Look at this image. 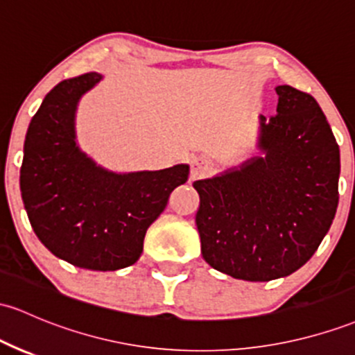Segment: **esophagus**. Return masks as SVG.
Here are the masks:
<instances>
[{
  "label": "esophagus",
  "instance_id": "1",
  "mask_svg": "<svg viewBox=\"0 0 355 355\" xmlns=\"http://www.w3.org/2000/svg\"><path fill=\"white\" fill-rule=\"evenodd\" d=\"M207 171V162H205L204 158H196L192 163V171H190V175H192V178H197V177H202V175Z\"/></svg>",
  "mask_w": 355,
  "mask_h": 355
}]
</instances>
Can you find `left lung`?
<instances>
[{"label":"left lung","mask_w":355,"mask_h":355,"mask_svg":"<svg viewBox=\"0 0 355 355\" xmlns=\"http://www.w3.org/2000/svg\"><path fill=\"white\" fill-rule=\"evenodd\" d=\"M276 114L261 116L264 157L193 182L202 256L246 282L295 272L329 232L338 204L340 151L317 101L278 85Z\"/></svg>","instance_id":"left-lung-1"}]
</instances>
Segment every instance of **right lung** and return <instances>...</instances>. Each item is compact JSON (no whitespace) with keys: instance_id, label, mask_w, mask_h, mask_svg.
I'll use <instances>...</instances> for the list:
<instances>
[{"instance_id":"add662e5","label":"right lung","mask_w":355,"mask_h":355,"mask_svg":"<svg viewBox=\"0 0 355 355\" xmlns=\"http://www.w3.org/2000/svg\"><path fill=\"white\" fill-rule=\"evenodd\" d=\"M103 79L89 72L62 80L45 96L26 131L19 189L35 234L57 258L92 271L135 264L143 239L189 165L114 173L76 143V109Z\"/></svg>"}]
</instances>
